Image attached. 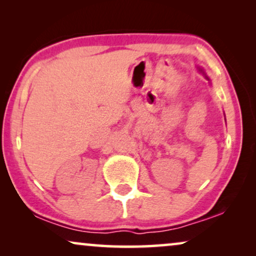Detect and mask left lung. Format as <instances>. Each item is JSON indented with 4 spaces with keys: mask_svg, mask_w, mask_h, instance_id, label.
<instances>
[{
    "mask_svg": "<svg viewBox=\"0 0 256 256\" xmlns=\"http://www.w3.org/2000/svg\"><path fill=\"white\" fill-rule=\"evenodd\" d=\"M199 71H200V72H202V68H199ZM202 73H204V72H202ZM206 78H208V76H206ZM210 80V79H208Z\"/></svg>",
    "mask_w": 256,
    "mask_h": 256,
    "instance_id": "8db88e82",
    "label": "left lung"
}]
</instances>
